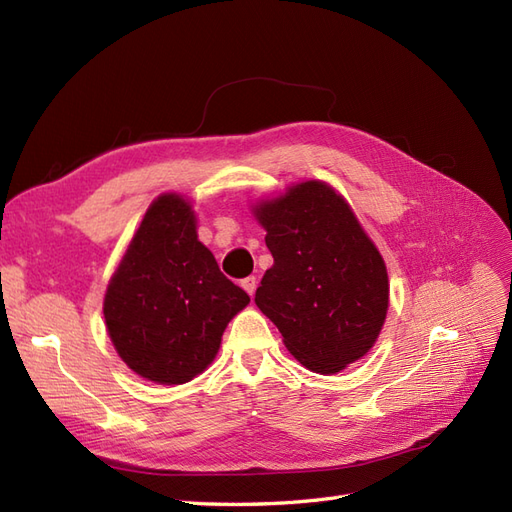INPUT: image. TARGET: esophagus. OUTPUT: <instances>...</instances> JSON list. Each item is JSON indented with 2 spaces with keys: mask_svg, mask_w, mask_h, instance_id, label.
<instances>
[{
  "mask_svg": "<svg viewBox=\"0 0 512 512\" xmlns=\"http://www.w3.org/2000/svg\"><path fill=\"white\" fill-rule=\"evenodd\" d=\"M241 286H243V290H245V292H247V294H250V297H252V294L256 292L258 280H256V277H254V275H250V277H245V280H241Z\"/></svg>",
  "mask_w": 512,
  "mask_h": 512,
  "instance_id": "1",
  "label": "esophagus"
}]
</instances>
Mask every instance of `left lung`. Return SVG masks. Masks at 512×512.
I'll return each mask as SVG.
<instances>
[{"mask_svg": "<svg viewBox=\"0 0 512 512\" xmlns=\"http://www.w3.org/2000/svg\"><path fill=\"white\" fill-rule=\"evenodd\" d=\"M256 218L273 256L256 305L290 354L316 374L359 361L384 324L389 277L346 200L327 183L305 181L256 207Z\"/></svg>", "mask_w": 512, "mask_h": 512, "instance_id": "left-lung-1", "label": "left lung"}]
</instances>
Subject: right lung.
I'll return each instance as SVG.
<instances>
[{
    "mask_svg": "<svg viewBox=\"0 0 512 512\" xmlns=\"http://www.w3.org/2000/svg\"><path fill=\"white\" fill-rule=\"evenodd\" d=\"M250 303L198 241L192 207L164 194L145 213L104 297L119 356L138 376L183 384L218 354L230 318Z\"/></svg>",
    "mask_w": 512,
    "mask_h": 512,
    "instance_id": "1",
    "label": "right lung"
}]
</instances>
